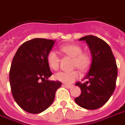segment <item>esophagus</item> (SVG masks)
<instances>
[{"label": "esophagus", "mask_w": 125, "mask_h": 125, "mask_svg": "<svg viewBox=\"0 0 125 125\" xmlns=\"http://www.w3.org/2000/svg\"><path fill=\"white\" fill-rule=\"evenodd\" d=\"M63 86L65 88H71L72 86H71V85H68V84H63Z\"/></svg>", "instance_id": "obj_1"}]
</instances>
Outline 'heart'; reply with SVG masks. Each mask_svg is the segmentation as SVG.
Returning <instances> with one entry per match:
<instances>
[{
  "label": "heart",
  "mask_w": 125,
  "mask_h": 125,
  "mask_svg": "<svg viewBox=\"0 0 125 125\" xmlns=\"http://www.w3.org/2000/svg\"><path fill=\"white\" fill-rule=\"evenodd\" d=\"M61 50L65 54L73 58V67L82 72L86 71L91 63V57L88 53L82 52L81 46L76 44H69L61 47ZM47 62L49 67L53 70H57L60 66V57L54 50H51L47 56ZM78 71L59 72L55 74V79L65 84L73 83L79 78Z\"/></svg>",
  "instance_id": "heart-1"
}]
</instances>
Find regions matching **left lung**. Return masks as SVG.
<instances>
[{"label": "left lung", "mask_w": 125, "mask_h": 125, "mask_svg": "<svg viewBox=\"0 0 125 125\" xmlns=\"http://www.w3.org/2000/svg\"><path fill=\"white\" fill-rule=\"evenodd\" d=\"M85 41L92 55V63L82 84L81 94L74 100L80 107L88 110L99 108L109 100L115 89L117 66L110 46L96 36L87 35L79 39Z\"/></svg>", "instance_id": "1"}]
</instances>
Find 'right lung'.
I'll return each mask as SVG.
<instances>
[{
	"mask_svg": "<svg viewBox=\"0 0 125 125\" xmlns=\"http://www.w3.org/2000/svg\"><path fill=\"white\" fill-rule=\"evenodd\" d=\"M55 41L35 38L22 44L13 57L9 72L11 92L23 110L42 113L53 102L59 81L49 80L52 73L47 56Z\"/></svg>",
	"mask_w": 125,
	"mask_h": 125,
	"instance_id": "add662e5",
	"label": "right lung"
}]
</instances>
